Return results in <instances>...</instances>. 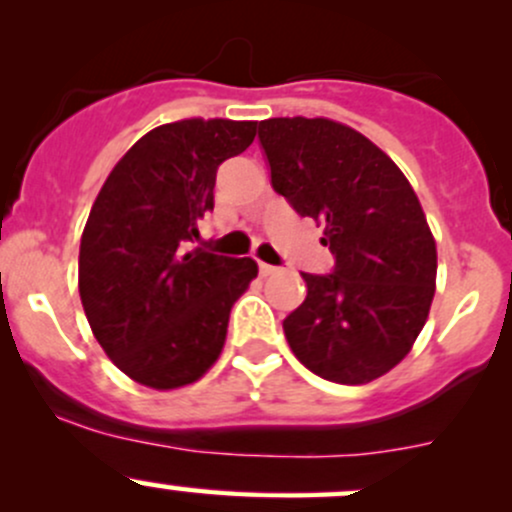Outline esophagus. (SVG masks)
<instances>
[{
	"label": "esophagus",
	"instance_id": "1",
	"mask_svg": "<svg viewBox=\"0 0 512 512\" xmlns=\"http://www.w3.org/2000/svg\"><path fill=\"white\" fill-rule=\"evenodd\" d=\"M275 272H277V267L267 265V262H260V275L262 277H270V275H275Z\"/></svg>",
	"mask_w": 512,
	"mask_h": 512
}]
</instances>
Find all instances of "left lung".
<instances>
[{"mask_svg": "<svg viewBox=\"0 0 512 512\" xmlns=\"http://www.w3.org/2000/svg\"><path fill=\"white\" fill-rule=\"evenodd\" d=\"M272 188L324 227L327 275L302 272L307 297L282 322L294 356L337 384H369L414 347L436 292V242L399 165L329 118L257 126Z\"/></svg>", "mask_w": 512, "mask_h": 512, "instance_id": "1", "label": "left lung"}]
</instances>
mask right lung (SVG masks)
I'll return each mask as SVG.
<instances>
[{"mask_svg":"<svg viewBox=\"0 0 512 512\" xmlns=\"http://www.w3.org/2000/svg\"><path fill=\"white\" fill-rule=\"evenodd\" d=\"M255 121L185 118L148 131L103 183L79 250L91 332L133 381L168 391L223 352L230 309L257 277L252 257L193 247L215 205L220 163L255 141Z\"/></svg>","mask_w":512,"mask_h":512,"instance_id":"1","label":"right lung"}]
</instances>
